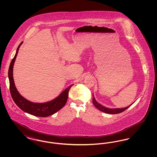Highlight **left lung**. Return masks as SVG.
Here are the masks:
<instances>
[{
	"label": "left lung",
	"instance_id": "8db88e82",
	"mask_svg": "<svg viewBox=\"0 0 157 157\" xmlns=\"http://www.w3.org/2000/svg\"><path fill=\"white\" fill-rule=\"evenodd\" d=\"M92 102H93V104L94 105V106L99 111L105 112V113H111V114H117V113H120L121 112H122L125 110H126L127 108H128L131 105H129L128 106H127L126 108H115V109L108 108H106L104 106H102V105L98 103L94 97L92 98Z\"/></svg>",
	"mask_w": 157,
	"mask_h": 157
}]
</instances>
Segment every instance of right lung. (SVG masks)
<instances>
[{
    "mask_svg": "<svg viewBox=\"0 0 157 157\" xmlns=\"http://www.w3.org/2000/svg\"><path fill=\"white\" fill-rule=\"evenodd\" d=\"M22 43L23 42H22L17 47L15 56L12 60L9 68L8 77L9 79V87L11 96L15 104L24 112L40 117H46L52 115L59 111L67 103L69 91L74 84L64 90L58 97L56 98L53 100L45 103L32 102L23 97L19 93L15 86L13 77V68L15 59L16 58L19 48Z\"/></svg>",
    "mask_w": 157,
    "mask_h": 157,
    "instance_id": "obj_1",
    "label": "right lung"
}]
</instances>
